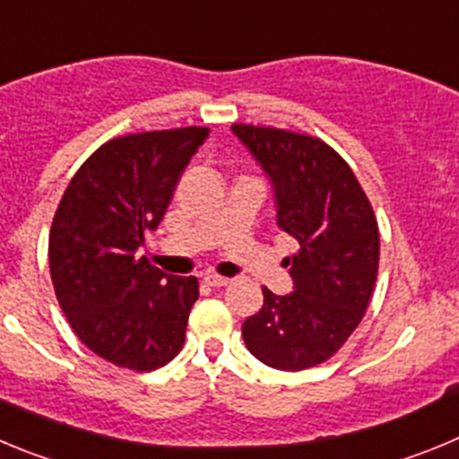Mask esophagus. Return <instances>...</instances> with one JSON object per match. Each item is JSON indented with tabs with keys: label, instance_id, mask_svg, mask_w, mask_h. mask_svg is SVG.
<instances>
[{
	"label": "esophagus",
	"instance_id": "34e87169",
	"mask_svg": "<svg viewBox=\"0 0 459 459\" xmlns=\"http://www.w3.org/2000/svg\"><path fill=\"white\" fill-rule=\"evenodd\" d=\"M204 283H208V286L212 288H221V286H229L230 279H226V276H217V274H205Z\"/></svg>",
	"mask_w": 459,
	"mask_h": 459
}]
</instances>
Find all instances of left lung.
Returning <instances> with one entry per match:
<instances>
[{"mask_svg": "<svg viewBox=\"0 0 459 459\" xmlns=\"http://www.w3.org/2000/svg\"><path fill=\"white\" fill-rule=\"evenodd\" d=\"M274 192L276 226L299 245L292 292L263 288V308L242 325L247 348L276 370L327 361L357 329L379 265L370 201L348 162L316 137L276 127L230 126Z\"/></svg>", "mask_w": 459, "mask_h": 459, "instance_id": "obj_1", "label": "left lung"}]
</instances>
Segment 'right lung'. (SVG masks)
Here are the masks:
<instances>
[{
    "label": "right lung",
    "instance_id": "1",
    "mask_svg": "<svg viewBox=\"0 0 459 459\" xmlns=\"http://www.w3.org/2000/svg\"><path fill=\"white\" fill-rule=\"evenodd\" d=\"M208 127L142 132L107 142L70 180L49 230L56 299L91 352L130 370L171 361L199 281L164 274L139 255Z\"/></svg>",
    "mask_w": 459,
    "mask_h": 459
}]
</instances>
